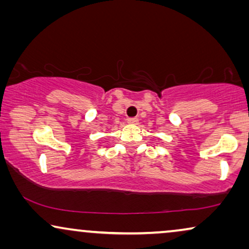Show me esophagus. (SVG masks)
Wrapping results in <instances>:
<instances>
[{
	"instance_id": "34e87169",
	"label": "esophagus",
	"mask_w": 249,
	"mask_h": 249,
	"mask_svg": "<svg viewBox=\"0 0 249 249\" xmlns=\"http://www.w3.org/2000/svg\"><path fill=\"white\" fill-rule=\"evenodd\" d=\"M128 124H138V118H136V117H134V118H129V119H128Z\"/></svg>"
}]
</instances>
